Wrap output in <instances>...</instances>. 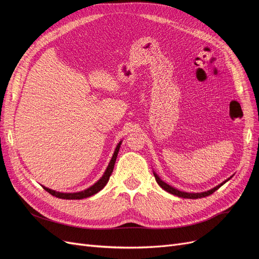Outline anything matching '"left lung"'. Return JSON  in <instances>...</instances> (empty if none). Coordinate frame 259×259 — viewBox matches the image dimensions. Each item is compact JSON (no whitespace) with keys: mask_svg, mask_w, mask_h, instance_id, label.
Listing matches in <instances>:
<instances>
[{"mask_svg":"<svg viewBox=\"0 0 259 259\" xmlns=\"http://www.w3.org/2000/svg\"><path fill=\"white\" fill-rule=\"evenodd\" d=\"M153 175H154V177H155L156 183L159 184V186L162 188V189H164V190L169 192V193H171V194L177 195V197L184 198V199H201V198L207 197V195H209V194H211V193H214V192H215L217 189H219V188H221L225 183L228 182V179H230V178H228V179L226 180V182H224V183H222L221 185H218L217 187L213 188V189H211V190H208V191H205V192H201V193H187V192H184V191H179V190L175 189V188L170 187L169 185H167V184H165L164 182H162V180L158 177V175H156L155 173H153Z\"/></svg>","mask_w":259,"mask_h":259,"instance_id":"left-lung-1","label":"left lung"}]
</instances>
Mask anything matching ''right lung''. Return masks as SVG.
Segmentation results:
<instances>
[{"label":"right lung","instance_id":"right-lung-1","mask_svg":"<svg viewBox=\"0 0 259 259\" xmlns=\"http://www.w3.org/2000/svg\"><path fill=\"white\" fill-rule=\"evenodd\" d=\"M120 146H121V143H119V145L116 146L115 148V151L113 153V156L112 159L110 161V163H109V165L107 167V170L105 171L104 176L101 177L98 182L90 187L89 189H86L84 191H81V192H75V193H61V192H57V191H54V190H51L49 189V188H45L43 187L44 189L48 191L49 193H51L52 195H54V197L56 198H59V199H66V200H81V199H84V198H88V197H91V195H94L96 194L97 192H99L103 188L107 185L109 178H110L112 171H113V167H114V163H115V160H116V156H117V152H119V149H120Z\"/></svg>","mask_w":259,"mask_h":259}]
</instances>
